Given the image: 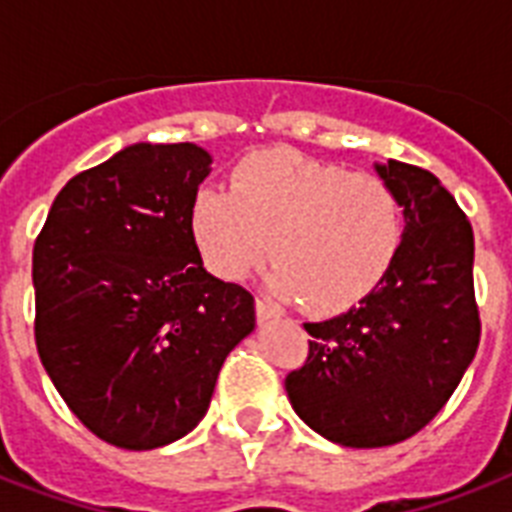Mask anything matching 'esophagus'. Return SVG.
Wrapping results in <instances>:
<instances>
[{
  "label": "esophagus",
  "mask_w": 512,
  "mask_h": 512,
  "mask_svg": "<svg viewBox=\"0 0 512 512\" xmlns=\"http://www.w3.org/2000/svg\"><path fill=\"white\" fill-rule=\"evenodd\" d=\"M255 313H257V321H260V324H268V321L279 319V311H276V308H271V305L265 303V300H257Z\"/></svg>",
  "instance_id": "34e87169"
}]
</instances>
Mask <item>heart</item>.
I'll return each instance as SVG.
<instances>
[{
    "label": "heart",
    "instance_id": "b5f03b06",
    "mask_svg": "<svg viewBox=\"0 0 512 512\" xmlns=\"http://www.w3.org/2000/svg\"><path fill=\"white\" fill-rule=\"evenodd\" d=\"M404 209L382 177L348 172L289 148L244 156L228 191L207 185L191 204V236L217 279L241 281L271 257L273 295L342 313L393 271Z\"/></svg>",
    "mask_w": 512,
    "mask_h": 512
}]
</instances>
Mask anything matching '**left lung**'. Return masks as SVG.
<instances>
[{
  "instance_id": "1",
  "label": "left lung",
  "mask_w": 512,
  "mask_h": 512,
  "mask_svg": "<svg viewBox=\"0 0 512 512\" xmlns=\"http://www.w3.org/2000/svg\"><path fill=\"white\" fill-rule=\"evenodd\" d=\"M374 170L404 209L401 255L364 303L305 324L308 361L284 382L297 417L350 449L393 446L425 428L481 337L465 212L433 172L396 159Z\"/></svg>"
}]
</instances>
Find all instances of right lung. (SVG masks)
<instances>
[{
  "label": "right lung",
  "instance_id": "obj_1",
  "mask_svg": "<svg viewBox=\"0 0 512 512\" xmlns=\"http://www.w3.org/2000/svg\"><path fill=\"white\" fill-rule=\"evenodd\" d=\"M212 156L135 143L71 177L34 244L36 350L106 444L167 446L207 414L255 297L204 271L191 204Z\"/></svg>",
  "mask_w": 512,
  "mask_h": 512
}]
</instances>
